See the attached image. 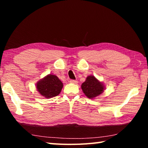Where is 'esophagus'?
<instances>
[{
    "instance_id": "34e87169",
    "label": "esophagus",
    "mask_w": 148,
    "mask_h": 148,
    "mask_svg": "<svg viewBox=\"0 0 148 148\" xmlns=\"http://www.w3.org/2000/svg\"><path fill=\"white\" fill-rule=\"evenodd\" d=\"M70 82L72 84H77V81H76V80H74V79H71V81H70Z\"/></svg>"
}]
</instances>
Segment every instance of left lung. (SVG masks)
<instances>
[{
	"label": "left lung",
	"mask_w": 148,
	"mask_h": 148,
	"mask_svg": "<svg viewBox=\"0 0 148 148\" xmlns=\"http://www.w3.org/2000/svg\"><path fill=\"white\" fill-rule=\"evenodd\" d=\"M82 89L88 98L93 99L103 92L104 87L93 76H91L87 77L86 82L82 84Z\"/></svg>",
	"instance_id": "8db88e82"
}]
</instances>
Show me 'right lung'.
<instances>
[{
    "mask_svg": "<svg viewBox=\"0 0 148 148\" xmlns=\"http://www.w3.org/2000/svg\"><path fill=\"white\" fill-rule=\"evenodd\" d=\"M62 86L63 85L58 77L49 74L38 82L36 88L42 96L46 98H51L60 93Z\"/></svg>",
    "mask_w": 148,
    "mask_h": 148,
    "instance_id": "right-lung-1",
    "label": "right lung"
}]
</instances>
